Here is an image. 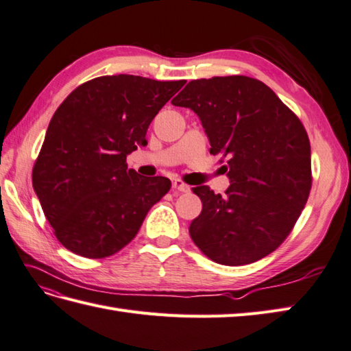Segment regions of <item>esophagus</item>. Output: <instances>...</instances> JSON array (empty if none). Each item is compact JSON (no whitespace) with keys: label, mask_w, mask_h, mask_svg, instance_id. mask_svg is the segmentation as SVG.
<instances>
[{"label":"esophagus","mask_w":351,"mask_h":351,"mask_svg":"<svg viewBox=\"0 0 351 351\" xmlns=\"http://www.w3.org/2000/svg\"><path fill=\"white\" fill-rule=\"evenodd\" d=\"M191 186L183 183L182 180H173V192L174 193H183V192H189Z\"/></svg>","instance_id":"34e87169"}]
</instances>
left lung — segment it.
I'll return each mask as SVG.
<instances>
[{
  "label": "left lung",
  "instance_id": "obj_1",
  "mask_svg": "<svg viewBox=\"0 0 351 351\" xmlns=\"http://www.w3.org/2000/svg\"><path fill=\"white\" fill-rule=\"evenodd\" d=\"M195 112L210 154L227 158L225 195L197 186L202 202L189 234L223 266H243L274 252L290 234L311 191L305 128L266 84L249 76L191 81L171 102Z\"/></svg>",
  "mask_w": 351,
  "mask_h": 351
}]
</instances>
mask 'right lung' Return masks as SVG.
<instances>
[{
	"instance_id": "add662e5",
	"label": "right lung",
	"mask_w": 351,
	"mask_h": 351,
	"mask_svg": "<svg viewBox=\"0 0 351 351\" xmlns=\"http://www.w3.org/2000/svg\"><path fill=\"white\" fill-rule=\"evenodd\" d=\"M186 81L134 75L80 85L53 114L33 169V188L58 241L85 258H105L134 240L171 188L167 177L128 169L145 147L162 106Z\"/></svg>"
}]
</instances>
